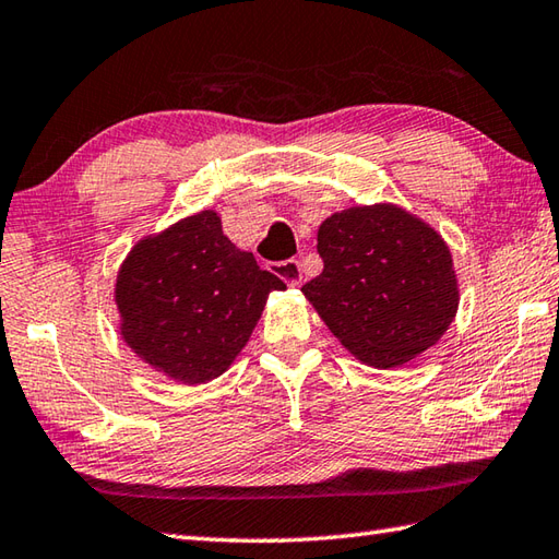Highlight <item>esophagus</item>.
I'll return each instance as SVG.
<instances>
[{"mask_svg":"<svg viewBox=\"0 0 559 559\" xmlns=\"http://www.w3.org/2000/svg\"><path fill=\"white\" fill-rule=\"evenodd\" d=\"M271 273H276V276L281 281H286L288 286H300V283H302L300 261H295V259L278 261V264H271Z\"/></svg>","mask_w":559,"mask_h":559,"instance_id":"esophagus-1","label":"esophagus"}]
</instances>
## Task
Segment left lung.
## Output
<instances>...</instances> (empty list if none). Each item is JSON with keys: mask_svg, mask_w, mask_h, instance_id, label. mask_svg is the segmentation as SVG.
I'll return each instance as SVG.
<instances>
[{"mask_svg": "<svg viewBox=\"0 0 559 559\" xmlns=\"http://www.w3.org/2000/svg\"><path fill=\"white\" fill-rule=\"evenodd\" d=\"M324 269L302 293L348 354L397 368L439 344L461 288L451 249L395 203L354 205L317 229Z\"/></svg>", "mask_w": 559, "mask_h": 559, "instance_id": "left-lung-1", "label": "left lung"}]
</instances>
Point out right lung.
Instances as JSON below:
<instances>
[{"mask_svg":"<svg viewBox=\"0 0 559 559\" xmlns=\"http://www.w3.org/2000/svg\"><path fill=\"white\" fill-rule=\"evenodd\" d=\"M286 283L199 211L128 251L114 283L118 332L140 360L179 385H203L235 364Z\"/></svg>","mask_w":559,"mask_h":559,"instance_id":"1","label":"right lung"}]
</instances>
